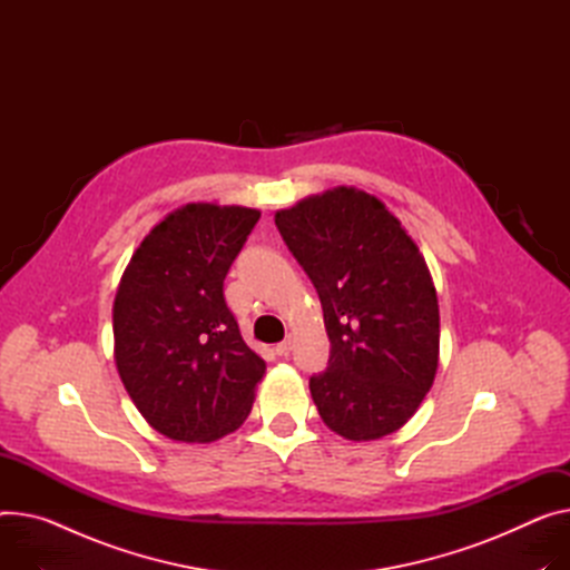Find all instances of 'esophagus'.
I'll return each mask as SVG.
<instances>
[{"mask_svg": "<svg viewBox=\"0 0 570 570\" xmlns=\"http://www.w3.org/2000/svg\"><path fill=\"white\" fill-rule=\"evenodd\" d=\"M289 348H292V337H287V340H283V342L276 344V354H278V356H287Z\"/></svg>", "mask_w": 570, "mask_h": 570, "instance_id": "1", "label": "esophagus"}]
</instances>
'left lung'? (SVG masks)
<instances>
[{"mask_svg":"<svg viewBox=\"0 0 570 570\" xmlns=\"http://www.w3.org/2000/svg\"><path fill=\"white\" fill-rule=\"evenodd\" d=\"M274 218L322 301L331 358L311 395L324 424L356 443L395 433L426 397L441 354L424 255L383 200L356 187L308 196Z\"/></svg>","mask_w":570,"mask_h":570,"instance_id":"obj_1","label":"left lung"}]
</instances>
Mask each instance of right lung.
Wrapping results in <instances>:
<instances>
[{"mask_svg": "<svg viewBox=\"0 0 570 570\" xmlns=\"http://www.w3.org/2000/svg\"><path fill=\"white\" fill-rule=\"evenodd\" d=\"M259 209L187 203L129 257L114 298V361L144 420L212 443L244 424L267 363L242 340L224 281Z\"/></svg>", "mask_w": 570, "mask_h": 570, "instance_id": "obj_1", "label": "right lung"}]
</instances>
